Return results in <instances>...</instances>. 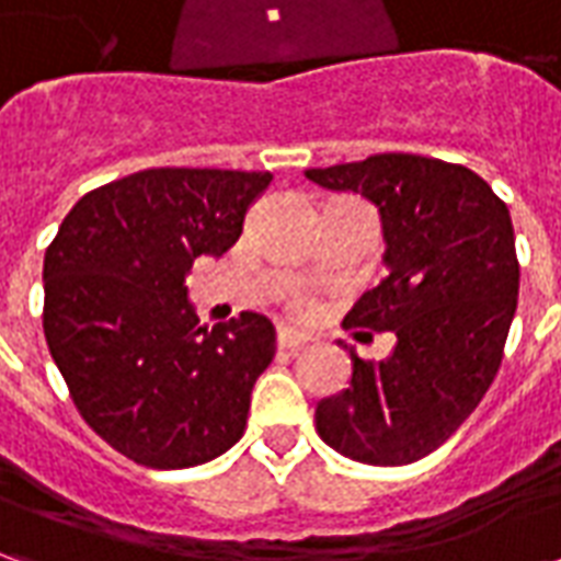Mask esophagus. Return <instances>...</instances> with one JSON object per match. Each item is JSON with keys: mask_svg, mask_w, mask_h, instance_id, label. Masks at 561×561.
<instances>
[{"mask_svg": "<svg viewBox=\"0 0 561 561\" xmlns=\"http://www.w3.org/2000/svg\"><path fill=\"white\" fill-rule=\"evenodd\" d=\"M276 342H279V348H285V352H297V348H304L306 342H309V336L294 328H279Z\"/></svg>", "mask_w": 561, "mask_h": 561, "instance_id": "esophagus-1", "label": "esophagus"}]
</instances>
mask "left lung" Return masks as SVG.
I'll use <instances>...</instances> for the list:
<instances>
[{
  "label": "left lung",
  "instance_id": "obj_1",
  "mask_svg": "<svg viewBox=\"0 0 561 561\" xmlns=\"http://www.w3.org/2000/svg\"><path fill=\"white\" fill-rule=\"evenodd\" d=\"M378 213L388 276L345 316L393 333L381 364L352 354V385L316 405L321 442L366 466H409L445 445L493 385L517 312L511 213L481 176L409 152L309 168Z\"/></svg>",
  "mask_w": 561,
  "mask_h": 561
}]
</instances>
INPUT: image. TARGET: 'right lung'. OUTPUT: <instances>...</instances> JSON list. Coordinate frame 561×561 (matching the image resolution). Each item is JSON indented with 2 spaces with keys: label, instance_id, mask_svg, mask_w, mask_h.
I'll return each instance as SVG.
<instances>
[{
  "label": "right lung",
  "instance_id": "1",
  "mask_svg": "<svg viewBox=\"0 0 561 561\" xmlns=\"http://www.w3.org/2000/svg\"><path fill=\"white\" fill-rule=\"evenodd\" d=\"M270 171L152 168L83 195L44 255V336L104 442L149 469H188L240 442L276 354L267 316L201 328L185 276L221 257Z\"/></svg>",
  "mask_w": 561,
  "mask_h": 561
}]
</instances>
